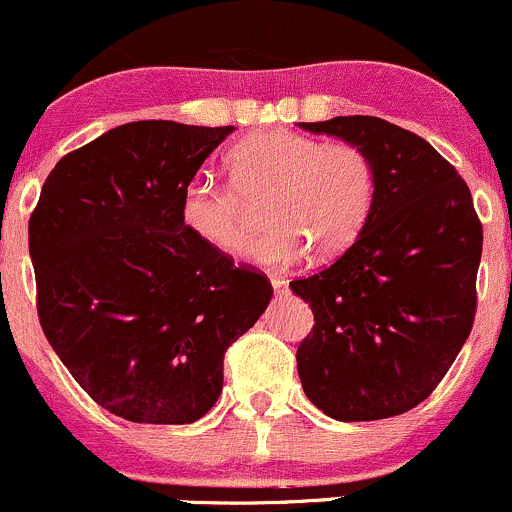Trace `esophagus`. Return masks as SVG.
Listing matches in <instances>:
<instances>
[{
	"mask_svg": "<svg viewBox=\"0 0 512 512\" xmlns=\"http://www.w3.org/2000/svg\"><path fill=\"white\" fill-rule=\"evenodd\" d=\"M271 286H273V291H283V288L288 286V281L283 276H271Z\"/></svg>",
	"mask_w": 512,
	"mask_h": 512,
	"instance_id": "esophagus-1",
	"label": "esophagus"
}]
</instances>
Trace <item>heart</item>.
I'll list each match as a JSON object with an SVG mask.
<instances>
[{
    "instance_id": "obj_1",
    "label": "heart",
    "mask_w": 512,
    "mask_h": 512,
    "mask_svg": "<svg viewBox=\"0 0 512 512\" xmlns=\"http://www.w3.org/2000/svg\"><path fill=\"white\" fill-rule=\"evenodd\" d=\"M231 182L189 177L179 194V221L194 239L236 254L251 239L246 202L263 203L268 231L251 256L291 266L310 254L335 258L350 249L372 217L377 170L352 142H323L293 130H263L229 152Z\"/></svg>"
}]
</instances>
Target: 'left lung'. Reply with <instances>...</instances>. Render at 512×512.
<instances>
[{"mask_svg":"<svg viewBox=\"0 0 512 512\" xmlns=\"http://www.w3.org/2000/svg\"><path fill=\"white\" fill-rule=\"evenodd\" d=\"M300 128L362 147L377 170V202L355 244L291 281L315 315L295 352L305 397L337 421L404 414L471 335L483 251L471 189L424 138L382 118Z\"/></svg>","mask_w":512,"mask_h":512,"instance_id":"left-lung-1","label":"left lung"}]
</instances>
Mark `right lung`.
<instances>
[{"label":"right lung","instance_id":"add662e5","mask_svg":"<svg viewBox=\"0 0 512 512\" xmlns=\"http://www.w3.org/2000/svg\"><path fill=\"white\" fill-rule=\"evenodd\" d=\"M172 120L108 130L56 162L29 219L46 340L110 414L192 424L221 394L224 352L271 281L194 239L179 194L231 133Z\"/></svg>","mask_w":512,"mask_h":512}]
</instances>
